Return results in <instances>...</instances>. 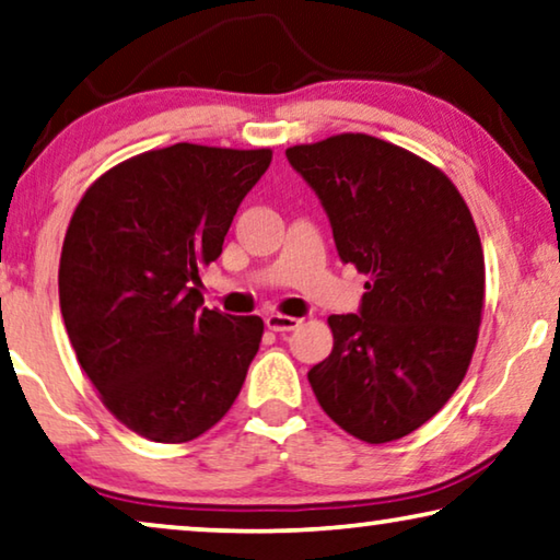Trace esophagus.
Returning <instances> with one entry per match:
<instances>
[{
	"label": "esophagus",
	"mask_w": 560,
	"mask_h": 560,
	"mask_svg": "<svg viewBox=\"0 0 560 560\" xmlns=\"http://www.w3.org/2000/svg\"><path fill=\"white\" fill-rule=\"evenodd\" d=\"M302 319H296V316H287V314H269L266 316V327L271 331H291L296 329Z\"/></svg>",
	"instance_id": "esophagus-1"
}]
</instances>
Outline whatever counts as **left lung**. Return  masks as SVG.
Instances as JSON below:
<instances>
[{
  "label": "left lung",
  "mask_w": 560,
  "mask_h": 560,
  "mask_svg": "<svg viewBox=\"0 0 560 560\" xmlns=\"http://www.w3.org/2000/svg\"><path fill=\"white\" fill-rule=\"evenodd\" d=\"M322 198L341 261L364 273L360 314H331L334 347L312 366L322 410L382 445L435 417L470 366L486 258L455 183L387 140L341 132L287 148Z\"/></svg>",
  "instance_id": "obj_1"
}]
</instances>
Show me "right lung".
<instances>
[{"label":"right lung","mask_w":560,"mask_h":560,"mask_svg":"<svg viewBox=\"0 0 560 560\" xmlns=\"http://www.w3.org/2000/svg\"><path fill=\"white\" fill-rule=\"evenodd\" d=\"M271 148L148 150L85 190L65 233L60 308L82 372L115 420L153 442H190L244 387L264 322L200 308Z\"/></svg>","instance_id":"obj_1"}]
</instances>
